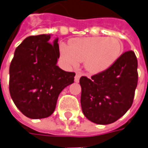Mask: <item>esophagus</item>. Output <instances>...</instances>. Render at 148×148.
Listing matches in <instances>:
<instances>
[{
	"label": "esophagus",
	"mask_w": 148,
	"mask_h": 148,
	"mask_svg": "<svg viewBox=\"0 0 148 148\" xmlns=\"http://www.w3.org/2000/svg\"><path fill=\"white\" fill-rule=\"evenodd\" d=\"M80 77H81V73H79V72L76 73V74H75V77H74V81L78 83V82L79 81V79H80Z\"/></svg>",
	"instance_id": "esophagus-1"
}]
</instances>
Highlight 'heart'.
<instances>
[{
	"mask_svg": "<svg viewBox=\"0 0 148 148\" xmlns=\"http://www.w3.org/2000/svg\"><path fill=\"white\" fill-rule=\"evenodd\" d=\"M123 43L116 38L91 37L72 39L69 46L60 47V56L70 66L76 67L84 61L90 73L97 74L110 69L123 52Z\"/></svg>",
	"mask_w": 148,
	"mask_h": 148,
	"instance_id": "b5f03b06",
	"label": "heart"
}]
</instances>
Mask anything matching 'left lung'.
Listing matches in <instances>:
<instances>
[{
	"label": "left lung",
	"mask_w": 148,
	"mask_h": 148,
	"mask_svg": "<svg viewBox=\"0 0 148 148\" xmlns=\"http://www.w3.org/2000/svg\"><path fill=\"white\" fill-rule=\"evenodd\" d=\"M138 60L133 51H125L114 65L88 79L82 76L81 106L87 119L109 125L131 107L138 85Z\"/></svg>",
	"instance_id": "obj_1"
}]
</instances>
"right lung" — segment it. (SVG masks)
<instances>
[{
  "instance_id": "obj_1",
  "label": "right lung",
  "mask_w": 148,
  "mask_h": 148,
  "mask_svg": "<svg viewBox=\"0 0 148 148\" xmlns=\"http://www.w3.org/2000/svg\"><path fill=\"white\" fill-rule=\"evenodd\" d=\"M51 34L30 36L15 49L10 65L9 89L14 103L31 119L47 118L56 109L61 91L74 83V72L56 65L58 39L49 43Z\"/></svg>"
}]
</instances>
